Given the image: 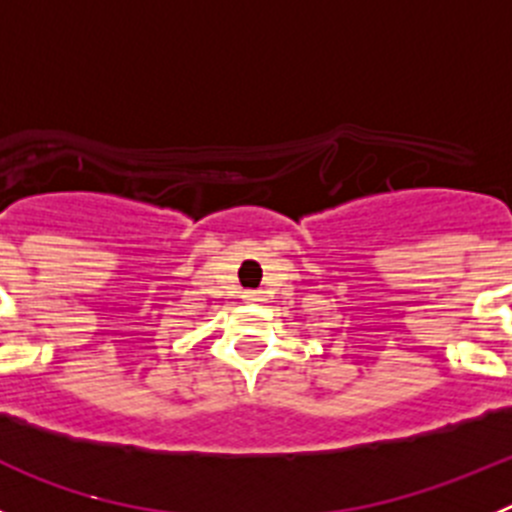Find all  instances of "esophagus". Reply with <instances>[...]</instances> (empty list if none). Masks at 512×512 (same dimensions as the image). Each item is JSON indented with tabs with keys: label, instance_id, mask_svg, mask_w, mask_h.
Wrapping results in <instances>:
<instances>
[{
	"label": "esophagus",
	"instance_id": "obj_1",
	"mask_svg": "<svg viewBox=\"0 0 512 512\" xmlns=\"http://www.w3.org/2000/svg\"><path fill=\"white\" fill-rule=\"evenodd\" d=\"M243 300H248V302H261V300H264V297H261V292H246V295H243Z\"/></svg>",
	"mask_w": 512,
	"mask_h": 512
}]
</instances>
